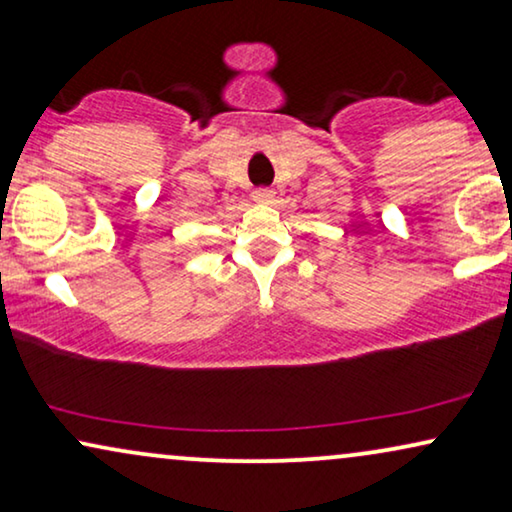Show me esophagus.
Segmentation results:
<instances>
[{
	"instance_id": "obj_1",
	"label": "esophagus",
	"mask_w": 512,
	"mask_h": 512,
	"mask_svg": "<svg viewBox=\"0 0 512 512\" xmlns=\"http://www.w3.org/2000/svg\"><path fill=\"white\" fill-rule=\"evenodd\" d=\"M273 194L276 192H273L271 187H257V190L253 192V199L257 201V204H269V201L273 199Z\"/></svg>"
}]
</instances>
